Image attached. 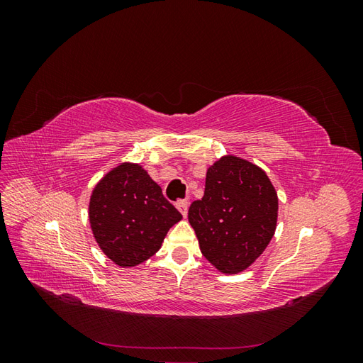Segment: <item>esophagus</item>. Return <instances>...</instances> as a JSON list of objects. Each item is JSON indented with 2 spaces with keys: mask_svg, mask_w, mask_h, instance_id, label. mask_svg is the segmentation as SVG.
<instances>
[{
  "mask_svg": "<svg viewBox=\"0 0 363 363\" xmlns=\"http://www.w3.org/2000/svg\"><path fill=\"white\" fill-rule=\"evenodd\" d=\"M177 208H179V212L183 215V218H186V216H188L189 203L186 201V200H182V201H179V203H177Z\"/></svg>",
  "mask_w": 363,
  "mask_h": 363,
  "instance_id": "34e87169",
  "label": "esophagus"
}]
</instances>
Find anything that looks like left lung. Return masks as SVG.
<instances>
[{
	"mask_svg": "<svg viewBox=\"0 0 363 363\" xmlns=\"http://www.w3.org/2000/svg\"><path fill=\"white\" fill-rule=\"evenodd\" d=\"M279 196L267 172L236 156H223L206 172L201 200L189 207L203 256L223 274L250 268L277 227Z\"/></svg>",
	"mask_w": 363,
	"mask_h": 363,
	"instance_id": "8db88e82",
	"label": "left lung"
}]
</instances>
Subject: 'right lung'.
<instances>
[{
    "label": "right lung",
    "mask_w": 363,
    "mask_h": 363,
    "mask_svg": "<svg viewBox=\"0 0 363 363\" xmlns=\"http://www.w3.org/2000/svg\"><path fill=\"white\" fill-rule=\"evenodd\" d=\"M180 219V212L164 200L160 186L139 163L118 164L91 194L92 235L121 268H133L155 256Z\"/></svg>",
    "instance_id": "1"
}]
</instances>
